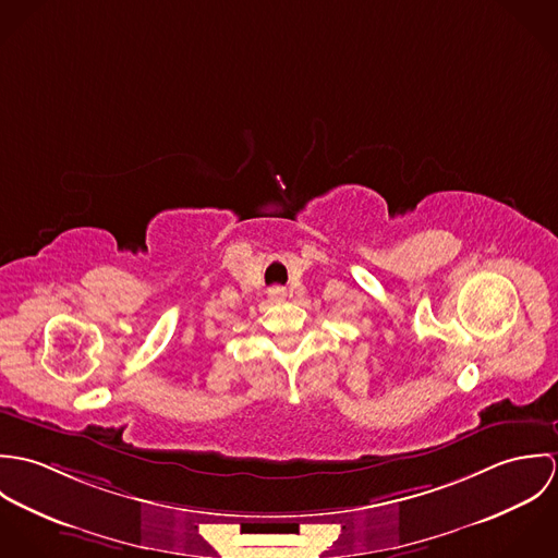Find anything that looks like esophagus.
Segmentation results:
<instances>
[{
	"mask_svg": "<svg viewBox=\"0 0 558 558\" xmlns=\"http://www.w3.org/2000/svg\"><path fill=\"white\" fill-rule=\"evenodd\" d=\"M268 294H270L272 301H283L286 299V290L283 288H272V290H268Z\"/></svg>",
	"mask_w": 558,
	"mask_h": 558,
	"instance_id": "1",
	"label": "esophagus"
}]
</instances>
